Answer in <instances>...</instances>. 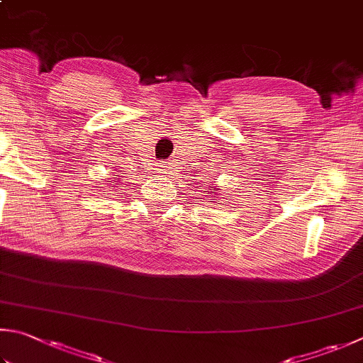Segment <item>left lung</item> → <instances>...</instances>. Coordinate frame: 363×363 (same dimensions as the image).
Instances as JSON below:
<instances>
[{"instance_id": "obj_1", "label": "left lung", "mask_w": 363, "mask_h": 363, "mask_svg": "<svg viewBox=\"0 0 363 363\" xmlns=\"http://www.w3.org/2000/svg\"><path fill=\"white\" fill-rule=\"evenodd\" d=\"M216 189H218V188H215L213 191H211V194H215V193H216Z\"/></svg>"}]
</instances>
